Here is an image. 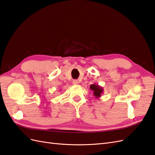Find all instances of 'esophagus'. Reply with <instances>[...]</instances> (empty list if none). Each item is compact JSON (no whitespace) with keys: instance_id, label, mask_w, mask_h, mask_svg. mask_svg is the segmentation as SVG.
<instances>
[{"instance_id":"obj_1","label":"esophagus","mask_w":155,"mask_h":155,"mask_svg":"<svg viewBox=\"0 0 155 155\" xmlns=\"http://www.w3.org/2000/svg\"><path fill=\"white\" fill-rule=\"evenodd\" d=\"M79 84V82H78V81H77V80L73 81V84H74V85H77V84Z\"/></svg>"}]
</instances>
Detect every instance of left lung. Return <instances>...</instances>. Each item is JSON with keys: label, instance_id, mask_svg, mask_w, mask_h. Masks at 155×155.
Listing matches in <instances>:
<instances>
[{"label": "left lung", "instance_id": "left-lung-1", "mask_svg": "<svg viewBox=\"0 0 155 155\" xmlns=\"http://www.w3.org/2000/svg\"><path fill=\"white\" fill-rule=\"evenodd\" d=\"M90 90L94 92V95L96 97L97 99L101 97L102 93L103 92V88L100 86L99 85L97 84H93L90 85Z\"/></svg>", "mask_w": 155, "mask_h": 155}]
</instances>
